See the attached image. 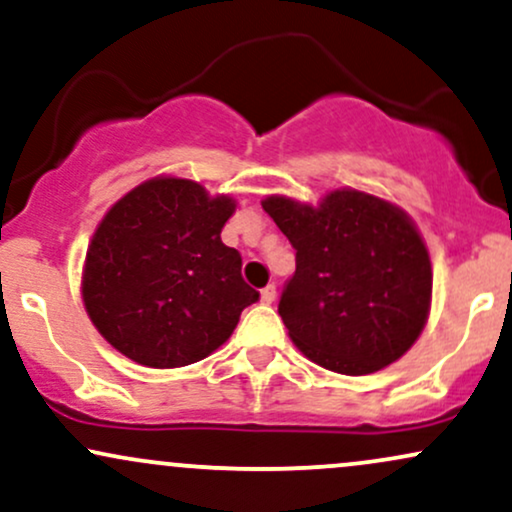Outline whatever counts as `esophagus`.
Returning <instances> with one entry per match:
<instances>
[{
  "label": "esophagus",
  "instance_id": "34e87169",
  "mask_svg": "<svg viewBox=\"0 0 512 512\" xmlns=\"http://www.w3.org/2000/svg\"><path fill=\"white\" fill-rule=\"evenodd\" d=\"M275 297H278V290H275V285H273V282H270V285H266V287H263V290H261V299H263V302H266V304H273Z\"/></svg>",
  "mask_w": 512,
  "mask_h": 512
}]
</instances>
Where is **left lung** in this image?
<instances>
[{"label": "left lung", "instance_id": "1", "mask_svg": "<svg viewBox=\"0 0 512 512\" xmlns=\"http://www.w3.org/2000/svg\"><path fill=\"white\" fill-rule=\"evenodd\" d=\"M263 210L297 251L278 314L311 362L347 376L374 374L422 333L431 261L414 222L364 191H330L318 206L268 196Z\"/></svg>", "mask_w": 512, "mask_h": 512}]
</instances>
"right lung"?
I'll list each match as a JSON object with an SVG mask.
<instances>
[{
  "mask_svg": "<svg viewBox=\"0 0 512 512\" xmlns=\"http://www.w3.org/2000/svg\"><path fill=\"white\" fill-rule=\"evenodd\" d=\"M230 196L191 179L158 177L107 210L86 254L83 304L114 350L174 369L208 357L258 302L242 256L220 239Z\"/></svg>",
  "mask_w": 512,
  "mask_h": 512,
  "instance_id": "1",
  "label": "right lung"
}]
</instances>
